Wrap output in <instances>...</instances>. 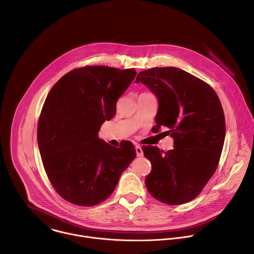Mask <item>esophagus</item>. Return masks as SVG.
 Here are the masks:
<instances>
[{"instance_id": "34e87169", "label": "esophagus", "mask_w": 254, "mask_h": 254, "mask_svg": "<svg viewBox=\"0 0 254 254\" xmlns=\"http://www.w3.org/2000/svg\"><path fill=\"white\" fill-rule=\"evenodd\" d=\"M135 152H136L137 156H142L143 155V151H142V148H141L140 145H138V144L135 145Z\"/></svg>"}]
</instances>
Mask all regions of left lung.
<instances>
[{
    "mask_svg": "<svg viewBox=\"0 0 254 254\" xmlns=\"http://www.w3.org/2000/svg\"><path fill=\"white\" fill-rule=\"evenodd\" d=\"M135 82L143 83L158 100L156 131L166 127L174 138V149L167 152L142 147L151 162L146 189L166 204L189 202L200 193L220 158L225 138L220 101L207 83L174 66L142 70Z\"/></svg>",
    "mask_w": 254,
    "mask_h": 254,
    "instance_id": "8db88e82",
    "label": "left lung"
}]
</instances>
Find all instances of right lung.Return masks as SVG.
Listing matches in <instances>:
<instances>
[{"label": "right lung", "mask_w": 254, "mask_h": 254, "mask_svg": "<svg viewBox=\"0 0 254 254\" xmlns=\"http://www.w3.org/2000/svg\"><path fill=\"white\" fill-rule=\"evenodd\" d=\"M135 74L134 68L84 66L64 74L50 91L38 145L51 184L65 200L82 206L103 202L135 157L130 141L117 148L99 138Z\"/></svg>", "instance_id": "1"}]
</instances>
